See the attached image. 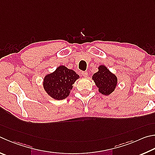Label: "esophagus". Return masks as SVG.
<instances>
[{"instance_id":"obj_1","label":"esophagus","mask_w":155,"mask_h":155,"mask_svg":"<svg viewBox=\"0 0 155 155\" xmlns=\"http://www.w3.org/2000/svg\"><path fill=\"white\" fill-rule=\"evenodd\" d=\"M81 74H82L84 77L86 78L87 76H88V73H87V72L83 71V72H81Z\"/></svg>"}]
</instances>
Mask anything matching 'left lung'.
Returning <instances> with one entry per match:
<instances>
[{
  "instance_id": "8db88e82",
  "label": "left lung",
  "mask_w": 155,
  "mask_h": 155,
  "mask_svg": "<svg viewBox=\"0 0 155 155\" xmlns=\"http://www.w3.org/2000/svg\"><path fill=\"white\" fill-rule=\"evenodd\" d=\"M92 79L99 89V92L105 95L112 94L117 85V77L104 65L98 67V71L93 75Z\"/></svg>"
}]
</instances>
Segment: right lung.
<instances>
[{"label": "right lung", "mask_w": 155, "mask_h": 155, "mask_svg": "<svg viewBox=\"0 0 155 155\" xmlns=\"http://www.w3.org/2000/svg\"><path fill=\"white\" fill-rule=\"evenodd\" d=\"M79 78L74 70L64 66H60L54 72L44 78L43 87L50 97L61 100L68 96L72 85Z\"/></svg>", "instance_id": "1"}]
</instances>
